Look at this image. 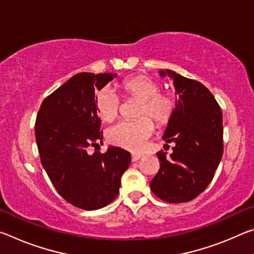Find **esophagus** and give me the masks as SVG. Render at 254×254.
<instances>
[{
	"mask_svg": "<svg viewBox=\"0 0 254 254\" xmlns=\"http://www.w3.org/2000/svg\"><path fill=\"white\" fill-rule=\"evenodd\" d=\"M143 156L142 154H139V153H133L132 154V157H131V159H132V162H135V161H137V160H140L141 158H142Z\"/></svg>",
	"mask_w": 254,
	"mask_h": 254,
	"instance_id": "esophagus-1",
	"label": "esophagus"
}]
</instances>
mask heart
<instances>
[{"label":"heart","instance_id":"obj_1","mask_svg":"<svg viewBox=\"0 0 254 254\" xmlns=\"http://www.w3.org/2000/svg\"><path fill=\"white\" fill-rule=\"evenodd\" d=\"M120 88L126 96L139 98L136 115L141 117L133 121L120 122L112 127L106 133L107 140L115 147L132 152L141 151L145 141L154 131L153 119L158 124L168 123L175 111V101L168 93L159 92L160 85L156 80L144 75L128 77L120 84ZM95 110L102 121L113 122L120 112V100L110 86L98 88L95 92Z\"/></svg>","mask_w":254,"mask_h":254}]
</instances>
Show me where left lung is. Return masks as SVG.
Instances as JSON below:
<instances>
[{
    "mask_svg": "<svg viewBox=\"0 0 254 254\" xmlns=\"http://www.w3.org/2000/svg\"><path fill=\"white\" fill-rule=\"evenodd\" d=\"M173 79L175 111L162 139L174 142L173 153L158 152L160 169L150 183L154 195L168 203H185L205 190L223 156V115L213 94L199 81L170 69L159 70Z\"/></svg>",
    "mask_w": 254,
    "mask_h": 254,
    "instance_id": "1",
    "label": "left lung"
}]
</instances>
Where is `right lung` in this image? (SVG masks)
I'll return each mask as SVG.
<instances>
[{
    "label": "right lung",
    "instance_id": "1",
    "mask_svg": "<svg viewBox=\"0 0 254 254\" xmlns=\"http://www.w3.org/2000/svg\"><path fill=\"white\" fill-rule=\"evenodd\" d=\"M117 74L80 72L45 98L36 120V141L42 167L64 199L76 207H104L119 194L131 154L119 147L88 152L102 140L95 91ZM102 142V141H101Z\"/></svg>",
    "mask_w": 254,
    "mask_h": 254
}]
</instances>
